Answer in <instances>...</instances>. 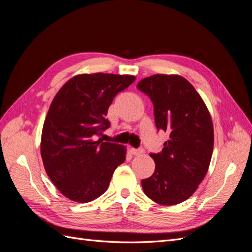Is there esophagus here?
I'll return each mask as SVG.
<instances>
[{
  "label": "esophagus",
  "instance_id": "1",
  "mask_svg": "<svg viewBox=\"0 0 252 252\" xmlns=\"http://www.w3.org/2000/svg\"><path fill=\"white\" fill-rule=\"evenodd\" d=\"M130 152H131V155H133V156H140V155L143 154L144 150H143V148H131Z\"/></svg>",
  "mask_w": 252,
  "mask_h": 252
}]
</instances>
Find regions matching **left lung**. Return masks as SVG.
<instances>
[{"label": "left lung", "instance_id": "1", "mask_svg": "<svg viewBox=\"0 0 252 252\" xmlns=\"http://www.w3.org/2000/svg\"><path fill=\"white\" fill-rule=\"evenodd\" d=\"M136 87L154 104L158 131L169 134L162 151L150 154L156 169L142 180L143 190L158 204H180L207 173L213 150L211 117L194 87L180 75L155 74Z\"/></svg>", "mask_w": 252, "mask_h": 252}]
</instances>
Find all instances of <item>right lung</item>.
I'll list each match as a JSON object with an SVG mask.
<instances>
[{"instance_id": "right-lung-1", "label": "right lung", "mask_w": 252, "mask_h": 252, "mask_svg": "<svg viewBox=\"0 0 252 252\" xmlns=\"http://www.w3.org/2000/svg\"><path fill=\"white\" fill-rule=\"evenodd\" d=\"M134 80L127 74H80L53 98L43 126L41 156L51 182L71 201L97 199L124 163V146L96 138L110 126L106 116L114 96Z\"/></svg>"}]
</instances>
